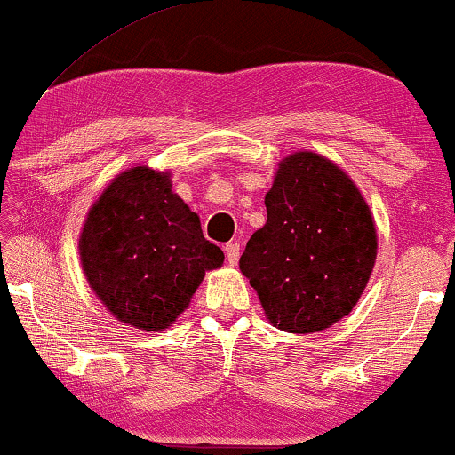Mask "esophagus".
Listing matches in <instances>:
<instances>
[{
	"label": "esophagus",
	"mask_w": 455,
	"mask_h": 455,
	"mask_svg": "<svg viewBox=\"0 0 455 455\" xmlns=\"http://www.w3.org/2000/svg\"><path fill=\"white\" fill-rule=\"evenodd\" d=\"M223 251H226V259H228V263L229 265H235L238 263V259H240V244L238 242H229V244H226V248H223Z\"/></svg>",
	"instance_id": "34e87169"
}]
</instances>
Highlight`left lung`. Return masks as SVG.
<instances>
[{"label": "left lung", "instance_id": "obj_1", "mask_svg": "<svg viewBox=\"0 0 455 455\" xmlns=\"http://www.w3.org/2000/svg\"><path fill=\"white\" fill-rule=\"evenodd\" d=\"M267 223L240 257L273 327L316 333L352 313L377 259L375 220L331 159L298 151L279 161Z\"/></svg>", "mask_w": 455, "mask_h": 455}]
</instances>
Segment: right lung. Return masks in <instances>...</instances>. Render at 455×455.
<instances>
[{"label":"right lung","mask_w":455,"mask_h":455,"mask_svg":"<svg viewBox=\"0 0 455 455\" xmlns=\"http://www.w3.org/2000/svg\"><path fill=\"white\" fill-rule=\"evenodd\" d=\"M80 265L103 307L140 331H164L188 308L223 252L172 190V173L136 165L117 173L86 213Z\"/></svg>","instance_id":"1"}]
</instances>
